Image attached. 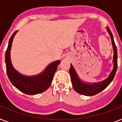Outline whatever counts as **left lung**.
<instances>
[{"label":"left lung","instance_id":"obj_1","mask_svg":"<svg viewBox=\"0 0 122 122\" xmlns=\"http://www.w3.org/2000/svg\"><path fill=\"white\" fill-rule=\"evenodd\" d=\"M106 29H107L109 35H110L113 49L114 54L113 59V70L110 73L108 78H106L103 81H100V82H96V83H89V82L83 81L80 79L76 70H75L74 67L71 64L69 73L70 75L73 87L76 92L79 93L80 94L87 96H94L103 91L104 89H106L115 77L117 69V46L115 44L113 36L112 31L108 27H106Z\"/></svg>","mask_w":122,"mask_h":122}]
</instances>
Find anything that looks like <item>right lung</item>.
<instances>
[{"mask_svg": "<svg viewBox=\"0 0 122 122\" xmlns=\"http://www.w3.org/2000/svg\"><path fill=\"white\" fill-rule=\"evenodd\" d=\"M17 32L18 30L14 31L10 37L5 55L7 74L9 79L16 89L26 94L35 95L43 92L51 85L54 73L61 61L57 60L50 63L42 73L37 75L26 76L21 74L14 68L10 59L12 41Z\"/></svg>", "mask_w": 122, "mask_h": 122, "instance_id": "add662e5", "label": "right lung"}]
</instances>
